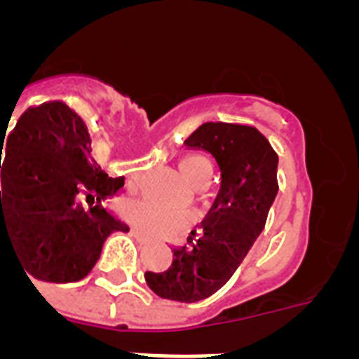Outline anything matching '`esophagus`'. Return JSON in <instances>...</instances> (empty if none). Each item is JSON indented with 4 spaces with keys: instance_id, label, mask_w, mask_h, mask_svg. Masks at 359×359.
<instances>
[{
    "instance_id": "1",
    "label": "esophagus",
    "mask_w": 359,
    "mask_h": 359,
    "mask_svg": "<svg viewBox=\"0 0 359 359\" xmlns=\"http://www.w3.org/2000/svg\"><path fill=\"white\" fill-rule=\"evenodd\" d=\"M133 236H135L138 241H142V243H147L149 241V237L145 236V233H142L140 230H136V228H133Z\"/></svg>"
}]
</instances>
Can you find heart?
Here are the masks:
<instances>
[{
  "instance_id": "obj_1",
  "label": "heart",
  "mask_w": 359,
  "mask_h": 359,
  "mask_svg": "<svg viewBox=\"0 0 359 359\" xmlns=\"http://www.w3.org/2000/svg\"><path fill=\"white\" fill-rule=\"evenodd\" d=\"M201 161H205L201 156H185L177 163L180 172L183 174V177L189 183H192L196 167ZM136 177H138V172H135V180ZM123 214L131 219V223L136 228H140L142 231H145L149 236L156 237L172 236L174 231L182 226L183 221L187 219L185 215L163 210L161 207H158V205L151 201H145V199H128V201L123 203Z\"/></svg>"
}]
</instances>
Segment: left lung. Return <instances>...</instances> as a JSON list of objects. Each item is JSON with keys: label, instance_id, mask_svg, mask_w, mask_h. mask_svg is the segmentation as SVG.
Here are the masks:
<instances>
[{"label": "left lung", "instance_id": "1", "mask_svg": "<svg viewBox=\"0 0 359 359\" xmlns=\"http://www.w3.org/2000/svg\"><path fill=\"white\" fill-rule=\"evenodd\" d=\"M185 145L217 161V196L201 231H190L189 246L172 250L169 269L145 271V282L158 297L190 304L221 290L262 231L278 190V158L262 133L243 123H203Z\"/></svg>", "mask_w": 359, "mask_h": 359}]
</instances>
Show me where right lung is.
I'll return each mask as SVG.
<instances>
[{
	"instance_id": "add662e5",
	"label": "right lung",
	"mask_w": 359,
	"mask_h": 359,
	"mask_svg": "<svg viewBox=\"0 0 359 359\" xmlns=\"http://www.w3.org/2000/svg\"><path fill=\"white\" fill-rule=\"evenodd\" d=\"M0 169V241H11L28 278L81 280L107 236L129 231L102 207L122 189L123 176L100 170L84 120L61 100L32 106L19 116ZM81 195L92 199L90 209L80 205Z\"/></svg>"
}]
</instances>
